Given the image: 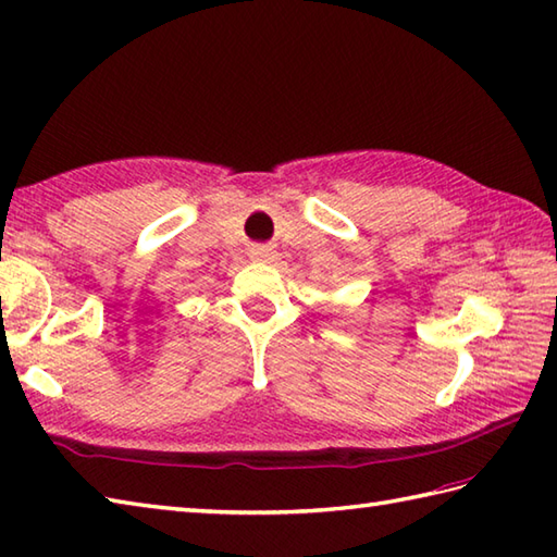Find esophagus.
<instances>
[{"instance_id": "34e87169", "label": "esophagus", "mask_w": 557, "mask_h": 557, "mask_svg": "<svg viewBox=\"0 0 557 557\" xmlns=\"http://www.w3.org/2000/svg\"><path fill=\"white\" fill-rule=\"evenodd\" d=\"M251 256H253L256 260H265V263H268V260L275 258V248H270V246H256L253 251H251Z\"/></svg>"}]
</instances>
